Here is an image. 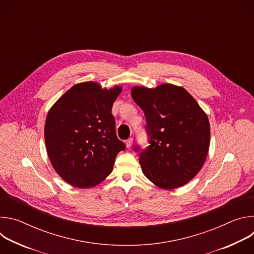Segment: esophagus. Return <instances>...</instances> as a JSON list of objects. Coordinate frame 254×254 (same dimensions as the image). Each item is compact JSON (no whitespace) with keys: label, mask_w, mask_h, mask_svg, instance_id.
<instances>
[{"label":"esophagus","mask_w":254,"mask_h":254,"mask_svg":"<svg viewBox=\"0 0 254 254\" xmlns=\"http://www.w3.org/2000/svg\"><path fill=\"white\" fill-rule=\"evenodd\" d=\"M132 141H133V138H132V137H129V138H127V141H126V146H127V149H129V148L131 147Z\"/></svg>","instance_id":"34e87169"}]
</instances>
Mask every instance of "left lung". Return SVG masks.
<instances>
[{
	"instance_id": "obj_1",
	"label": "left lung",
	"mask_w": 254,
	"mask_h": 254,
	"mask_svg": "<svg viewBox=\"0 0 254 254\" xmlns=\"http://www.w3.org/2000/svg\"><path fill=\"white\" fill-rule=\"evenodd\" d=\"M131 97L147 121L149 143L139 152L141 170L162 189L187 184L203 167L210 144V125L194 97L183 87L134 86Z\"/></svg>"
}]
</instances>
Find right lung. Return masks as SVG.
<instances>
[{
  "label": "right lung",
  "instance_id": "1",
  "mask_svg": "<svg viewBox=\"0 0 254 254\" xmlns=\"http://www.w3.org/2000/svg\"><path fill=\"white\" fill-rule=\"evenodd\" d=\"M121 86L106 89L82 82L67 90L50 108L44 137L57 174L77 188H91L113 172L126 144L116 133L112 114Z\"/></svg>",
  "mask_w": 254,
  "mask_h": 254
}]
</instances>
